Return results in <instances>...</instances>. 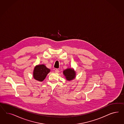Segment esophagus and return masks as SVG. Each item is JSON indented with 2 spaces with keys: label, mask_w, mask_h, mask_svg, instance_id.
Instances as JSON below:
<instances>
[{
  "label": "esophagus",
  "mask_w": 124,
  "mask_h": 124,
  "mask_svg": "<svg viewBox=\"0 0 124 124\" xmlns=\"http://www.w3.org/2000/svg\"><path fill=\"white\" fill-rule=\"evenodd\" d=\"M55 73H58L59 72V70H58V69H55Z\"/></svg>",
  "instance_id": "esophagus-1"
}]
</instances>
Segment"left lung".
<instances>
[{
    "mask_svg": "<svg viewBox=\"0 0 124 124\" xmlns=\"http://www.w3.org/2000/svg\"><path fill=\"white\" fill-rule=\"evenodd\" d=\"M63 74L68 80H71L75 78V71L71 69H67L63 71Z\"/></svg>",
    "mask_w": 124,
    "mask_h": 124,
    "instance_id": "obj_1",
    "label": "left lung"
}]
</instances>
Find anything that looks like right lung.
Returning a JSON list of instances; mask_svg holds the SVG:
<instances>
[{"label":"right lung","instance_id":"1","mask_svg":"<svg viewBox=\"0 0 124 124\" xmlns=\"http://www.w3.org/2000/svg\"><path fill=\"white\" fill-rule=\"evenodd\" d=\"M50 72V70L45 66L44 64L39 65L35 66L33 73L34 78L39 81H43L48 74Z\"/></svg>","mask_w":124,"mask_h":124}]
</instances>
